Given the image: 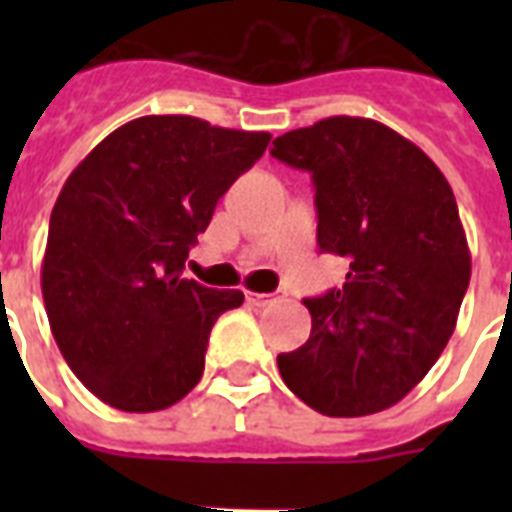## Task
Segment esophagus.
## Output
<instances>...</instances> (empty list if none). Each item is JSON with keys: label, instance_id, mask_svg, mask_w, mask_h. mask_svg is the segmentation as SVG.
I'll return each mask as SVG.
<instances>
[{"label": "esophagus", "instance_id": "esophagus-1", "mask_svg": "<svg viewBox=\"0 0 512 512\" xmlns=\"http://www.w3.org/2000/svg\"><path fill=\"white\" fill-rule=\"evenodd\" d=\"M281 297V292H247V303L255 305V308H263V305L276 303Z\"/></svg>", "mask_w": 512, "mask_h": 512}]
</instances>
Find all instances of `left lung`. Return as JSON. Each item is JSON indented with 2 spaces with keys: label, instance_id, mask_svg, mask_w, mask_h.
Wrapping results in <instances>:
<instances>
[{
  "label": "left lung",
  "instance_id": "left-lung-1",
  "mask_svg": "<svg viewBox=\"0 0 512 512\" xmlns=\"http://www.w3.org/2000/svg\"><path fill=\"white\" fill-rule=\"evenodd\" d=\"M311 172L319 249L348 260L345 284L305 297L311 337L281 353V380L329 417L388 409L436 364L457 327L470 252L452 185L385 124L329 116L273 140Z\"/></svg>",
  "mask_w": 512,
  "mask_h": 512
}]
</instances>
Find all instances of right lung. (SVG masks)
<instances>
[{
    "label": "right lung",
    "mask_w": 512,
    "mask_h": 512,
    "mask_svg": "<svg viewBox=\"0 0 512 512\" xmlns=\"http://www.w3.org/2000/svg\"><path fill=\"white\" fill-rule=\"evenodd\" d=\"M271 143L196 116H140L92 148L50 217L42 297L71 372L122 412H159L204 372L239 289L183 279L217 201Z\"/></svg>",
    "instance_id": "add662e5"
}]
</instances>
